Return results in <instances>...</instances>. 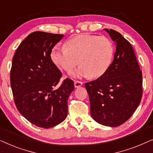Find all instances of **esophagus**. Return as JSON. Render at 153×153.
<instances>
[{
	"instance_id": "obj_1",
	"label": "esophagus",
	"mask_w": 153,
	"mask_h": 153,
	"mask_svg": "<svg viewBox=\"0 0 153 153\" xmlns=\"http://www.w3.org/2000/svg\"><path fill=\"white\" fill-rule=\"evenodd\" d=\"M83 85V82L80 81H74V86L75 88H79Z\"/></svg>"
}]
</instances>
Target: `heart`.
<instances>
[{"label": "heart", "mask_w": 153, "mask_h": 153, "mask_svg": "<svg viewBox=\"0 0 153 153\" xmlns=\"http://www.w3.org/2000/svg\"><path fill=\"white\" fill-rule=\"evenodd\" d=\"M114 54V45L107 37L80 35L67 42L65 47H53L51 59L58 68L67 72H72L79 62L81 66L73 76L98 78L109 68Z\"/></svg>", "instance_id": "heart-1"}]
</instances>
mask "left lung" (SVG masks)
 Returning a JSON list of instances; mask_svg holds the SVG:
<instances>
[{"instance_id":"obj_1","label":"left lung","mask_w":153,"mask_h":153,"mask_svg":"<svg viewBox=\"0 0 153 153\" xmlns=\"http://www.w3.org/2000/svg\"><path fill=\"white\" fill-rule=\"evenodd\" d=\"M116 45L114 58L105 74L85 83L91 116L108 127H118L132 116L141 102L142 71L129 42L120 33L104 29Z\"/></svg>"}]
</instances>
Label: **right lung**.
<instances>
[{"label":"right lung","instance_id":"right-lung-1","mask_svg":"<svg viewBox=\"0 0 153 153\" xmlns=\"http://www.w3.org/2000/svg\"><path fill=\"white\" fill-rule=\"evenodd\" d=\"M63 35L35 31L19 46L12 58L10 84L21 114L37 127L49 128L68 116V100L74 81L67 78L55 89L62 73L51 59V51Z\"/></svg>","mask_w":153,"mask_h":153}]
</instances>
